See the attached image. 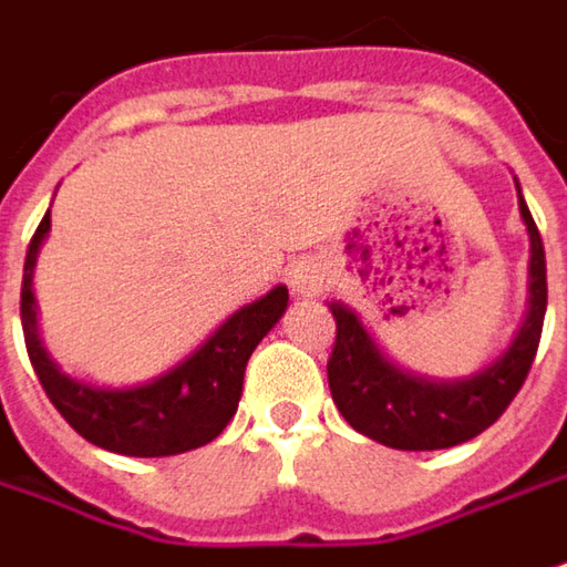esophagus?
I'll return each mask as SVG.
<instances>
[{"mask_svg":"<svg viewBox=\"0 0 567 567\" xmlns=\"http://www.w3.org/2000/svg\"><path fill=\"white\" fill-rule=\"evenodd\" d=\"M290 287H293L296 296H321L324 290H328V274H324L321 265L306 261V265H299V268L293 271Z\"/></svg>","mask_w":567,"mask_h":567,"instance_id":"obj_1","label":"esophagus"}]
</instances>
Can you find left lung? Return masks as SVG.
<instances>
[{
	"mask_svg": "<svg viewBox=\"0 0 567 567\" xmlns=\"http://www.w3.org/2000/svg\"><path fill=\"white\" fill-rule=\"evenodd\" d=\"M520 220L530 236L527 316L512 343L464 379H425L401 369L379 350L353 309L331 302L338 340L328 360V384L340 416L365 439L398 451H439L476 439L514 401L534 365L546 318V251L530 207L517 186Z\"/></svg>",
	"mask_w": 567,
	"mask_h": 567,
	"instance_id": "1",
	"label": "left lung"
}]
</instances>
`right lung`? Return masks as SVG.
<instances>
[{"label": "right lung", "instance_id": "add662e5", "mask_svg": "<svg viewBox=\"0 0 567 567\" xmlns=\"http://www.w3.org/2000/svg\"><path fill=\"white\" fill-rule=\"evenodd\" d=\"M47 236L50 210L33 233L24 258L21 328L33 372L65 423L91 445L125 457H169L214 442L239 406L251 350L287 312V287L277 284L255 302L236 309L220 328H214L205 343H198L186 360L161 372L157 379L132 388H100L65 375L40 340L33 268Z\"/></svg>", "mask_w": 567, "mask_h": 567}]
</instances>
